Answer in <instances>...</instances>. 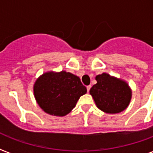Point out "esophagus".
I'll return each mask as SVG.
<instances>
[{"label": "esophagus", "mask_w": 153, "mask_h": 153, "mask_svg": "<svg viewBox=\"0 0 153 153\" xmlns=\"http://www.w3.org/2000/svg\"><path fill=\"white\" fill-rule=\"evenodd\" d=\"M91 85H90V86H86V89H87V92H89V91H90V90H91Z\"/></svg>", "instance_id": "obj_1"}]
</instances>
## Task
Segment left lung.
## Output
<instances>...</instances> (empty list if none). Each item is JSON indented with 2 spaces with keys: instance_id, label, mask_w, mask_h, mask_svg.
<instances>
[{
  "instance_id": "left-lung-1",
  "label": "left lung",
  "mask_w": 153,
  "mask_h": 153,
  "mask_svg": "<svg viewBox=\"0 0 153 153\" xmlns=\"http://www.w3.org/2000/svg\"><path fill=\"white\" fill-rule=\"evenodd\" d=\"M90 94L98 109L107 114L121 113L128 107L132 91L126 82L106 73L98 74Z\"/></svg>"
}]
</instances>
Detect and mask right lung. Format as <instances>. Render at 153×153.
Instances as JSON below:
<instances>
[{
	"mask_svg": "<svg viewBox=\"0 0 153 153\" xmlns=\"http://www.w3.org/2000/svg\"><path fill=\"white\" fill-rule=\"evenodd\" d=\"M33 91L40 108L47 114L59 117L69 114L86 93L79 77L64 71L43 74L35 82Z\"/></svg>",
	"mask_w": 153,
	"mask_h": 153,
	"instance_id": "1",
	"label": "right lung"
}]
</instances>
